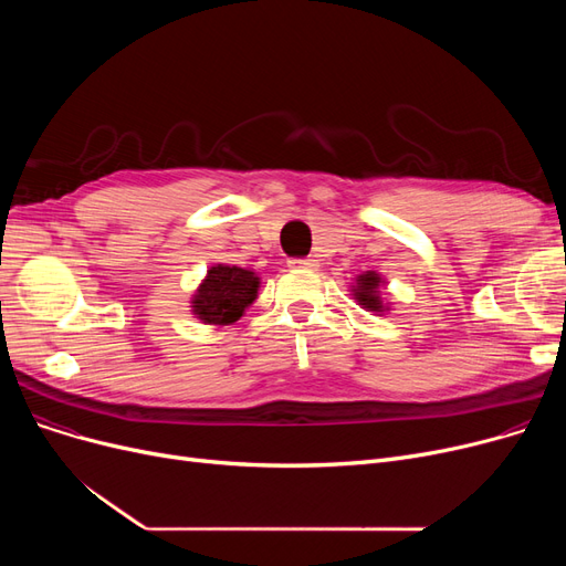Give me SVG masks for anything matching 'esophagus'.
Listing matches in <instances>:
<instances>
[{
	"label": "esophagus",
	"instance_id": "34e87169",
	"mask_svg": "<svg viewBox=\"0 0 566 566\" xmlns=\"http://www.w3.org/2000/svg\"><path fill=\"white\" fill-rule=\"evenodd\" d=\"M289 265L291 268H316V261L314 259H291Z\"/></svg>",
	"mask_w": 566,
	"mask_h": 566
}]
</instances>
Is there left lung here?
<instances>
[{"label": "left lung", "instance_id": "8db88e82", "mask_svg": "<svg viewBox=\"0 0 566 566\" xmlns=\"http://www.w3.org/2000/svg\"><path fill=\"white\" fill-rule=\"evenodd\" d=\"M378 286H380V277L376 273H367L358 277V286L353 289L355 298H358V303L369 312H382Z\"/></svg>", "mask_w": 566, "mask_h": 566}]
</instances>
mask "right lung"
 <instances>
[{
    "instance_id": "right-lung-1",
    "label": "right lung",
    "mask_w": 566,
    "mask_h": 566,
    "mask_svg": "<svg viewBox=\"0 0 566 566\" xmlns=\"http://www.w3.org/2000/svg\"><path fill=\"white\" fill-rule=\"evenodd\" d=\"M259 277L238 265H213L197 289L192 312L203 323L229 325L243 316L256 298Z\"/></svg>"
}]
</instances>
